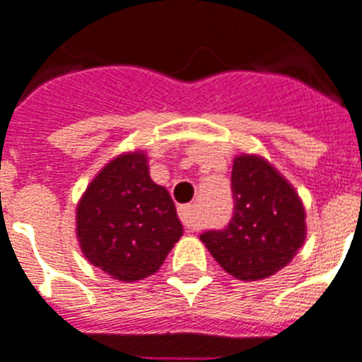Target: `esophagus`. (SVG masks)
<instances>
[{
  "label": "esophagus",
  "instance_id": "1",
  "mask_svg": "<svg viewBox=\"0 0 362 362\" xmlns=\"http://www.w3.org/2000/svg\"><path fill=\"white\" fill-rule=\"evenodd\" d=\"M179 217L181 221L189 230H197L198 229V221H197V214H194V206L191 204H185V206H179Z\"/></svg>",
  "mask_w": 362,
  "mask_h": 362
}]
</instances>
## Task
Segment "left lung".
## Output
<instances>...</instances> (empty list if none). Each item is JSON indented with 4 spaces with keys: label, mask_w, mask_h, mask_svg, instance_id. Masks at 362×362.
<instances>
[{
    "label": "left lung",
    "mask_w": 362,
    "mask_h": 362,
    "mask_svg": "<svg viewBox=\"0 0 362 362\" xmlns=\"http://www.w3.org/2000/svg\"><path fill=\"white\" fill-rule=\"evenodd\" d=\"M235 210L221 230L200 240L238 281H262L292 262L305 240V210L294 187L267 160L236 156L230 173Z\"/></svg>",
    "instance_id": "obj_1"
}]
</instances>
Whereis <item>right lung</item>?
<instances>
[{
  "instance_id": "obj_1",
  "label": "right lung",
  "mask_w": 362,
  "mask_h": 362,
  "mask_svg": "<svg viewBox=\"0 0 362 362\" xmlns=\"http://www.w3.org/2000/svg\"><path fill=\"white\" fill-rule=\"evenodd\" d=\"M76 235L89 263L122 282L143 281L164 263L183 225L170 192L151 179L146 154L110 160L76 208Z\"/></svg>"
}]
</instances>
